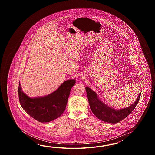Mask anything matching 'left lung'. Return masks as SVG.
Listing matches in <instances>:
<instances>
[{
	"label": "left lung",
	"mask_w": 155,
	"mask_h": 155,
	"mask_svg": "<svg viewBox=\"0 0 155 155\" xmlns=\"http://www.w3.org/2000/svg\"><path fill=\"white\" fill-rule=\"evenodd\" d=\"M85 89L90 107L93 114L102 121L112 124H116L121 121L132 112L138 104L141 93V92L139 94L137 99L132 105L126 108L117 110L101 102L98 98L96 92L90 89L89 87H86Z\"/></svg>",
	"instance_id": "1"
}]
</instances>
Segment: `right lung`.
<instances>
[{"label":"right lung","mask_w":155,"mask_h":155,"mask_svg":"<svg viewBox=\"0 0 155 155\" xmlns=\"http://www.w3.org/2000/svg\"><path fill=\"white\" fill-rule=\"evenodd\" d=\"M75 84L74 79L68 80L48 95L30 98L22 91L19 82L18 95L20 105L28 114L39 122L51 121L64 112L71 89Z\"/></svg>","instance_id":"right-lung-1"}]
</instances>
